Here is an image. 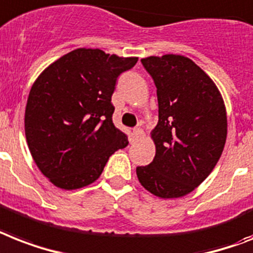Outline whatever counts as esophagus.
<instances>
[{
    "label": "esophagus",
    "instance_id": "34e87169",
    "mask_svg": "<svg viewBox=\"0 0 253 253\" xmlns=\"http://www.w3.org/2000/svg\"><path fill=\"white\" fill-rule=\"evenodd\" d=\"M141 133H143V131H141V128H139V127H136V128H133L132 132H131V141H135L137 139V137L140 136Z\"/></svg>",
    "mask_w": 253,
    "mask_h": 253
}]
</instances>
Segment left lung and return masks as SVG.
<instances>
[{
    "label": "left lung",
    "instance_id": "1",
    "mask_svg": "<svg viewBox=\"0 0 253 253\" xmlns=\"http://www.w3.org/2000/svg\"><path fill=\"white\" fill-rule=\"evenodd\" d=\"M141 63L157 88L159 123L151 136L156 156L136 175L161 199L190 194L212 173L226 143V108L218 88L184 55H151Z\"/></svg>",
    "mask_w": 253,
    "mask_h": 253
}]
</instances>
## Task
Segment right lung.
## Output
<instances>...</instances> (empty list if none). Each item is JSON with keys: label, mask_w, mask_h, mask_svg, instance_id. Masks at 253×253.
<instances>
[{"label": "right lung", "mask_w": 253, "mask_h": 253, "mask_svg": "<svg viewBox=\"0 0 253 253\" xmlns=\"http://www.w3.org/2000/svg\"><path fill=\"white\" fill-rule=\"evenodd\" d=\"M137 57L79 48L49 65L27 100L24 131L32 159L55 187L77 190L101 175L109 157L127 147L113 123L117 78Z\"/></svg>", "instance_id": "1"}]
</instances>
